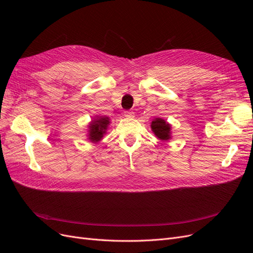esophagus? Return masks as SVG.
Segmentation results:
<instances>
[{
    "label": "esophagus",
    "instance_id": "esophagus-1",
    "mask_svg": "<svg viewBox=\"0 0 253 253\" xmlns=\"http://www.w3.org/2000/svg\"><path fill=\"white\" fill-rule=\"evenodd\" d=\"M134 112H132V111H126L125 112V117H126V118H134Z\"/></svg>",
    "mask_w": 253,
    "mask_h": 253
}]
</instances>
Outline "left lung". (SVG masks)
Listing matches in <instances>:
<instances>
[{
	"label": "left lung",
	"mask_w": 253,
	"mask_h": 253,
	"mask_svg": "<svg viewBox=\"0 0 253 253\" xmlns=\"http://www.w3.org/2000/svg\"><path fill=\"white\" fill-rule=\"evenodd\" d=\"M152 132L159 140L168 141L172 138V126L169 122L160 117H155L151 122Z\"/></svg>",
	"instance_id": "1"
}]
</instances>
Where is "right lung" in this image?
<instances>
[{
  "label": "right lung",
  "instance_id": "add662e5",
  "mask_svg": "<svg viewBox=\"0 0 253 253\" xmlns=\"http://www.w3.org/2000/svg\"><path fill=\"white\" fill-rule=\"evenodd\" d=\"M111 119L106 116H95L87 125V139L89 142L98 143L106 134Z\"/></svg>",
  "mask_w": 253,
  "mask_h": 253
}]
</instances>
